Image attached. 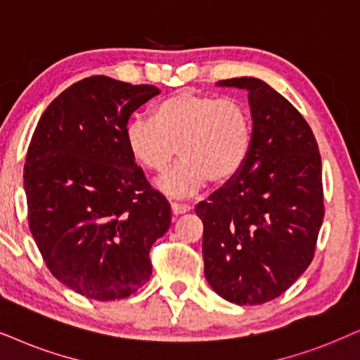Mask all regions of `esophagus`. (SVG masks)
<instances>
[{"mask_svg":"<svg viewBox=\"0 0 360 360\" xmlns=\"http://www.w3.org/2000/svg\"><path fill=\"white\" fill-rule=\"evenodd\" d=\"M171 211H172V214H174V216H179V214L189 212L191 211V206H188V204L171 202Z\"/></svg>","mask_w":360,"mask_h":360,"instance_id":"34e87169","label":"esophagus"}]
</instances>
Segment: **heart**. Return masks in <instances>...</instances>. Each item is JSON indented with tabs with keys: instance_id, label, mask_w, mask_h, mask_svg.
I'll list each match as a JSON object with an SVG mask.
<instances>
[{
	"instance_id": "b5f03b06",
	"label": "heart",
	"mask_w": 360,
	"mask_h": 360,
	"mask_svg": "<svg viewBox=\"0 0 360 360\" xmlns=\"http://www.w3.org/2000/svg\"><path fill=\"white\" fill-rule=\"evenodd\" d=\"M126 143L141 166L162 172L176 154L181 161L158 179L169 195L198 193L207 179L233 181L251 151V121L243 104L181 89L153 109V117L136 116L126 126Z\"/></svg>"
}]
</instances>
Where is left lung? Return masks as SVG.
Segmentation results:
<instances>
[{
  "label": "left lung",
  "instance_id": "8db88e82",
  "mask_svg": "<svg viewBox=\"0 0 360 360\" xmlns=\"http://www.w3.org/2000/svg\"><path fill=\"white\" fill-rule=\"evenodd\" d=\"M217 84L249 93L252 143L239 174L195 206L204 274L226 301L256 306L279 297L312 262L324 219L321 154L307 121L269 84Z\"/></svg>",
  "mask_w": 360,
  "mask_h": 360
}]
</instances>
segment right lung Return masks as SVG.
Segmentation results:
<instances>
[{
    "instance_id": "add662e5",
    "label": "right lung",
    "mask_w": 360,
    "mask_h": 360,
    "mask_svg": "<svg viewBox=\"0 0 360 360\" xmlns=\"http://www.w3.org/2000/svg\"><path fill=\"white\" fill-rule=\"evenodd\" d=\"M159 89L108 76L71 84L46 108L25 162L28 222L51 274L96 301L149 281L151 245L171 226L126 143L129 116Z\"/></svg>"
}]
</instances>
